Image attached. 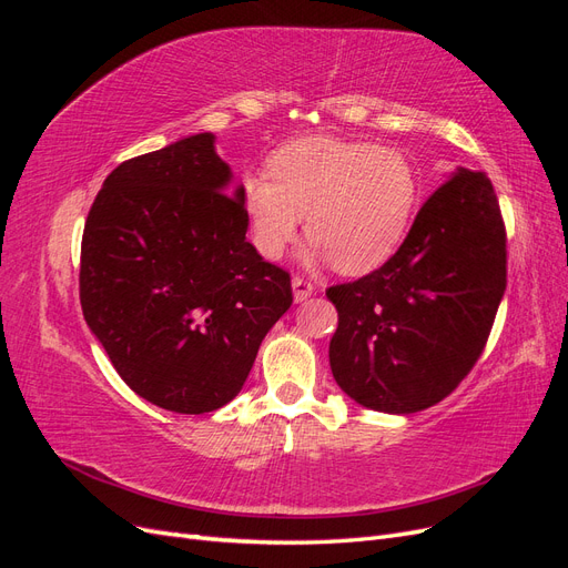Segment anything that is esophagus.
Listing matches in <instances>:
<instances>
[{"instance_id": "34e87169", "label": "esophagus", "mask_w": 568, "mask_h": 568, "mask_svg": "<svg viewBox=\"0 0 568 568\" xmlns=\"http://www.w3.org/2000/svg\"><path fill=\"white\" fill-rule=\"evenodd\" d=\"M291 286H294L296 303L307 301V298L313 296V291H315V284L311 280H305V277H294V280H291Z\"/></svg>"}]
</instances>
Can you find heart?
Instances as JSON below:
<instances>
[{"label": "heart", "mask_w": 568, "mask_h": 568, "mask_svg": "<svg viewBox=\"0 0 568 568\" xmlns=\"http://www.w3.org/2000/svg\"><path fill=\"white\" fill-rule=\"evenodd\" d=\"M267 173L239 182L251 242L267 261L307 239L346 274L386 263L405 239L419 199V178L403 151L313 134L288 142Z\"/></svg>", "instance_id": "1"}]
</instances>
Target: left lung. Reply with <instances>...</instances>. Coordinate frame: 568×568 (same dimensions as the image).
I'll return each mask as SVG.
<instances>
[{
  "label": "left lung",
  "mask_w": 568,
  "mask_h": 568,
  "mask_svg": "<svg viewBox=\"0 0 568 568\" xmlns=\"http://www.w3.org/2000/svg\"><path fill=\"white\" fill-rule=\"evenodd\" d=\"M507 288V232L486 173L464 170L424 201L400 248L326 288L338 311L336 384L376 412L440 403L486 348Z\"/></svg>",
  "instance_id": "left-lung-1"
}]
</instances>
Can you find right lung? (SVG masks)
Returning a JSON list of instances; mask_svg holds the SVG:
<instances>
[{
    "mask_svg": "<svg viewBox=\"0 0 568 568\" xmlns=\"http://www.w3.org/2000/svg\"><path fill=\"white\" fill-rule=\"evenodd\" d=\"M201 132L120 163L82 232L84 322L136 395L203 415L242 390L291 274L246 242L230 165Z\"/></svg>",
    "mask_w": 568,
    "mask_h": 568,
    "instance_id": "1",
    "label": "right lung"
}]
</instances>
